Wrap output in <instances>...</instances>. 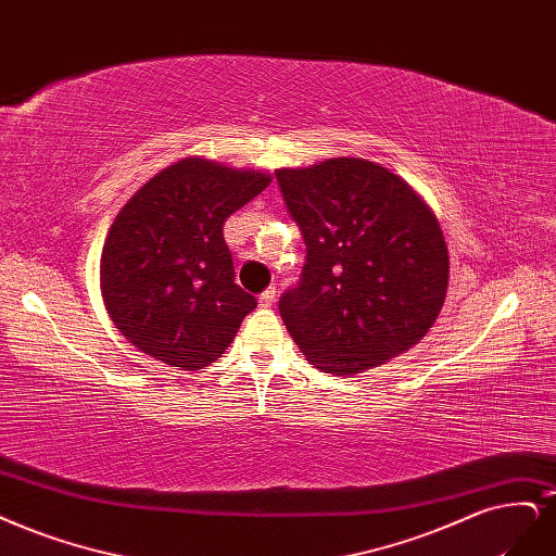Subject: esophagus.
<instances>
[{"instance_id":"34e87169","label":"esophagus","mask_w":556,"mask_h":556,"mask_svg":"<svg viewBox=\"0 0 556 556\" xmlns=\"http://www.w3.org/2000/svg\"><path fill=\"white\" fill-rule=\"evenodd\" d=\"M257 301H260L262 308H271V305L276 303V287H269V290H264Z\"/></svg>"}]
</instances>
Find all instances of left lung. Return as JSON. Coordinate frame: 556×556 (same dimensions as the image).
I'll list each match as a JSON object with an SVG mask.
<instances>
[{"mask_svg": "<svg viewBox=\"0 0 556 556\" xmlns=\"http://www.w3.org/2000/svg\"><path fill=\"white\" fill-rule=\"evenodd\" d=\"M276 179L308 253L278 303L305 361L340 377L412 350L448 290V248L428 202L354 156L278 167Z\"/></svg>", "mask_w": 556, "mask_h": 556, "instance_id": "8db88e82", "label": "left lung"}]
</instances>
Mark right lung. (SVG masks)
<instances>
[{
	"mask_svg": "<svg viewBox=\"0 0 556 556\" xmlns=\"http://www.w3.org/2000/svg\"><path fill=\"white\" fill-rule=\"evenodd\" d=\"M269 184V172L188 156L132 193L101 253L105 311L132 348L179 370L220 358L257 305L235 282L223 225Z\"/></svg>",
	"mask_w": 556,
	"mask_h": 556,
	"instance_id": "right-lung-1",
	"label": "right lung"
}]
</instances>
